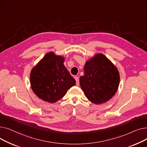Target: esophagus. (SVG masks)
<instances>
[{"label":"esophagus","instance_id":"34e87169","mask_svg":"<svg viewBox=\"0 0 147 147\" xmlns=\"http://www.w3.org/2000/svg\"><path fill=\"white\" fill-rule=\"evenodd\" d=\"M74 79L76 81V85L79 86V78H78V77H75Z\"/></svg>","mask_w":147,"mask_h":147}]
</instances>
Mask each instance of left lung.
Returning <instances> with one entry per match:
<instances>
[{
  "label": "left lung",
  "instance_id": "obj_1",
  "mask_svg": "<svg viewBox=\"0 0 147 147\" xmlns=\"http://www.w3.org/2000/svg\"><path fill=\"white\" fill-rule=\"evenodd\" d=\"M120 83L116 67L102 53L88 60L84 67V75L80 84L90 101L101 104L110 100L116 93Z\"/></svg>",
  "mask_w": 147,
  "mask_h": 147
}]
</instances>
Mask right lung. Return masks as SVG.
<instances>
[{
    "instance_id": "add662e5",
    "label": "right lung",
    "mask_w": 147,
    "mask_h": 147,
    "mask_svg": "<svg viewBox=\"0 0 147 147\" xmlns=\"http://www.w3.org/2000/svg\"><path fill=\"white\" fill-rule=\"evenodd\" d=\"M64 57L50 52L31 71V87L34 93L45 101L56 102L76 84V80L64 65Z\"/></svg>"
}]
</instances>
